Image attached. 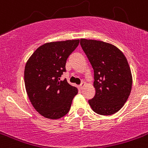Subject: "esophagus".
<instances>
[{
    "instance_id": "esophagus-1",
    "label": "esophagus",
    "mask_w": 148,
    "mask_h": 148,
    "mask_svg": "<svg viewBox=\"0 0 148 148\" xmlns=\"http://www.w3.org/2000/svg\"><path fill=\"white\" fill-rule=\"evenodd\" d=\"M85 85H86V84L84 83V82H82V83L80 85H79V88H80L81 90H82V89H83L84 87H85Z\"/></svg>"
}]
</instances>
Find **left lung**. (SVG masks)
I'll use <instances>...</instances> for the list:
<instances>
[{"label":"left lung","mask_w":148,"mask_h":148,"mask_svg":"<svg viewBox=\"0 0 148 148\" xmlns=\"http://www.w3.org/2000/svg\"><path fill=\"white\" fill-rule=\"evenodd\" d=\"M94 70L95 93L88 101L95 113L109 116L117 113L132 89L131 70L125 55L113 44L82 38L80 41Z\"/></svg>","instance_id":"8db88e82"}]
</instances>
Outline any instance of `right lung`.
I'll return each mask as SVG.
<instances>
[{
	"label": "right lung",
	"instance_id": "right-lung-1",
	"mask_svg": "<svg viewBox=\"0 0 148 148\" xmlns=\"http://www.w3.org/2000/svg\"><path fill=\"white\" fill-rule=\"evenodd\" d=\"M79 39L46 43L30 56L24 69L26 91L37 112L45 118L58 119L69 112L78 93L76 87L60 77L66 71L69 56Z\"/></svg>",
	"mask_w": 148,
	"mask_h": 148
}]
</instances>
